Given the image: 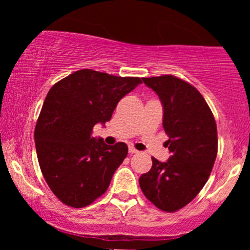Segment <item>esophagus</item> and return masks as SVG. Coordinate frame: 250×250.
I'll use <instances>...</instances> for the list:
<instances>
[{"mask_svg":"<svg viewBox=\"0 0 250 250\" xmlns=\"http://www.w3.org/2000/svg\"><path fill=\"white\" fill-rule=\"evenodd\" d=\"M128 150H129V154H135V153H137V150H136V149H135L134 147H129Z\"/></svg>","mask_w":250,"mask_h":250,"instance_id":"obj_1","label":"esophagus"}]
</instances>
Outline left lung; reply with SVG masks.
<instances>
[{
    "label": "left lung",
    "instance_id": "obj_1",
    "mask_svg": "<svg viewBox=\"0 0 250 250\" xmlns=\"http://www.w3.org/2000/svg\"><path fill=\"white\" fill-rule=\"evenodd\" d=\"M163 105V129L171 156L155 157L139 179L145 196L157 208L174 213L191 202L206 185L217 155V128L210 108L190 83L173 75L143 77Z\"/></svg>",
    "mask_w": 250,
    "mask_h": 250
}]
</instances>
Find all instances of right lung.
<instances>
[{"label": "right lung", "mask_w": 250, "mask_h": 250, "mask_svg": "<svg viewBox=\"0 0 250 250\" xmlns=\"http://www.w3.org/2000/svg\"><path fill=\"white\" fill-rule=\"evenodd\" d=\"M140 83V77L81 69L48 91L34 137L43 177L64 205L87 207L108 189L128 147L96 140L93 127L108 122L120 100Z\"/></svg>", "instance_id": "obj_1"}]
</instances>
